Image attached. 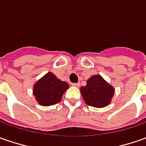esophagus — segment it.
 <instances>
[{
    "label": "esophagus",
    "instance_id": "esophagus-1",
    "mask_svg": "<svg viewBox=\"0 0 146 146\" xmlns=\"http://www.w3.org/2000/svg\"><path fill=\"white\" fill-rule=\"evenodd\" d=\"M72 86H73L78 87V86H80V83H72Z\"/></svg>",
    "mask_w": 146,
    "mask_h": 146
}]
</instances>
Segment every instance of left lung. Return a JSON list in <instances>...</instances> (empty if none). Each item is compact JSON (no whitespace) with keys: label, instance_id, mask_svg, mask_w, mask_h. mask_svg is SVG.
I'll return each instance as SVG.
<instances>
[{"label":"left lung","instance_id":"obj_1","mask_svg":"<svg viewBox=\"0 0 146 146\" xmlns=\"http://www.w3.org/2000/svg\"><path fill=\"white\" fill-rule=\"evenodd\" d=\"M83 99L89 106L104 108L111 103L114 95V88L100 75L89 78L86 86L81 87Z\"/></svg>","mask_w":146,"mask_h":146}]
</instances>
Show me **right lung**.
<instances>
[{
	"mask_svg": "<svg viewBox=\"0 0 146 146\" xmlns=\"http://www.w3.org/2000/svg\"><path fill=\"white\" fill-rule=\"evenodd\" d=\"M68 88L67 82L59 80L49 72L35 83L33 93L40 105L51 106L61 100L63 94Z\"/></svg>",
	"mask_w": 146,
	"mask_h": 146,
	"instance_id": "1",
	"label": "right lung"
}]
</instances>
